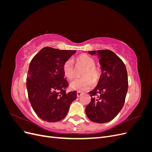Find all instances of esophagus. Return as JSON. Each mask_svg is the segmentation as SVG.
<instances>
[{
	"mask_svg": "<svg viewBox=\"0 0 152 152\" xmlns=\"http://www.w3.org/2000/svg\"><path fill=\"white\" fill-rule=\"evenodd\" d=\"M82 94V93H81V92H80V91H77V96L78 98H79L80 96H81V95Z\"/></svg>",
	"mask_w": 152,
	"mask_h": 152,
	"instance_id": "1",
	"label": "esophagus"
}]
</instances>
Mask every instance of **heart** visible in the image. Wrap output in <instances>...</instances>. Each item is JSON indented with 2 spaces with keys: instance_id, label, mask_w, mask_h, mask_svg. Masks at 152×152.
<instances>
[{
  "instance_id": "1",
  "label": "heart",
  "mask_w": 152,
  "mask_h": 152,
  "mask_svg": "<svg viewBox=\"0 0 152 152\" xmlns=\"http://www.w3.org/2000/svg\"><path fill=\"white\" fill-rule=\"evenodd\" d=\"M77 60L86 66L85 70L82 73V76L84 77L72 81L70 84V87L72 89L78 91H85L93 86V82L90 78H92L95 82L98 81L100 76V70L95 66L96 63L94 59L86 54L80 55L77 58ZM62 70L64 75L68 80L73 79L75 71L73 63L71 59H67L65 61L63 65Z\"/></svg>"
}]
</instances>
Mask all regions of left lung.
Instances as JSON below:
<instances>
[{
    "label": "left lung",
    "mask_w": 152,
    "mask_h": 152,
    "mask_svg": "<svg viewBox=\"0 0 152 152\" xmlns=\"http://www.w3.org/2000/svg\"><path fill=\"white\" fill-rule=\"evenodd\" d=\"M88 53L99 59L102 73L97 86L89 93L92 98L86 108V113L94 122H108L117 115L125 103L128 89L126 67L122 59L110 50Z\"/></svg>",
    "instance_id": "8db88e82"
}]
</instances>
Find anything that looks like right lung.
Returning <instances> with one entry per match:
<instances>
[{"instance_id": "right-lung-1", "label": "right lung", "mask_w": 152, "mask_h": 152, "mask_svg": "<svg viewBox=\"0 0 152 152\" xmlns=\"http://www.w3.org/2000/svg\"><path fill=\"white\" fill-rule=\"evenodd\" d=\"M75 53L45 47L30 63L26 78L28 99L35 113L44 121L62 120L77 98L75 91L66 93L68 84L62 70L63 63Z\"/></svg>"}]
</instances>
